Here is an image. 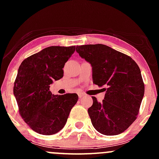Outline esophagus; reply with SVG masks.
<instances>
[{
  "mask_svg": "<svg viewBox=\"0 0 159 159\" xmlns=\"http://www.w3.org/2000/svg\"><path fill=\"white\" fill-rule=\"evenodd\" d=\"M83 96H84V94H83V93H78V97H79V98H81Z\"/></svg>",
  "mask_w": 159,
  "mask_h": 159,
  "instance_id": "esophagus-1",
  "label": "esophagus"
}]
</instances>
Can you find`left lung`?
<instances>
[{"mask_svg":"<svg viewBox=\"0 0 159 159\" xmlns=\"http://www.w3.org/2000/svg\"><path fill=\"white\" fill-rule=\"evenodd\" d=\"M76 51L92 67L93 83L106 91L102 103L92 97L88 109L94 128L116 135L135 121L145 93L141 70L129 56L105 44L77 46Z\"/></svg>","mask_w":159,"mask_h":159,"instance_id":"left-lung-1","label":"left lung"}]
</instances>
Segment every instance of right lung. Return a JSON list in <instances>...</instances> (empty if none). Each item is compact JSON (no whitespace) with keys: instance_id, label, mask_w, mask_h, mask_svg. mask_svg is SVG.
Wrapping results in <instances>:
<instances>
[{"instance_id":"right-lung-1","label":"right lung","mask_w":159,"mask_h":159,"mask_svg":"<svg viewBox=\"0 0 159 159\" xmlns=\"http://www.w3.org/2000/svg\"><path fill=\"white\" fill-rule=\"evenodd\" d=\"M75 46H51L22 61L14 85L19 114L32 130L51 135L65 125L77 103L76 93L54 95L50 91L53 81L61 79L63 68L74 54Z\"/></svg>"}]
</instances>
